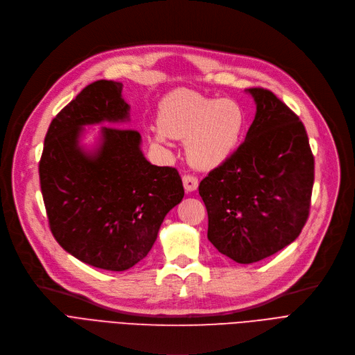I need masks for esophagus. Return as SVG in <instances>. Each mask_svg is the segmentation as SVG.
<instances>
[{
	"label": "esophagus",
	"instance_id": "34e87169",
	"mask_svg": "<svg viewBox=\"0 0 355 355\" xmlns=\"http://www.w3.org/2000/svg\"><path fill=\"white\" fill-rule=\"evenodd\" d=\"M182 182H183V188H184V191H187V192H195L198 189L199 182L192 175H184L182 178Z\"/></svg>",
	"mask_w": 355,
	"mask_h": 355
}]
</instances>
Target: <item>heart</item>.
Here are the masks:
<instances>
[{
    "mask_svg": "<svg viewBox=\"0 0 355 355\" xmlns=\"http://www.w3.org/2000/svg\"><path fill=\"white\" fill-rule=\"evenodd\" d=\"M157 131L151 140L164 146L167 137L184 140L188 162L200 171L224 164L237 151L245 132L247 115L234 99H216L192 91H176L163 99Z\"/></svg>",
    "mask_w": 355,
    "mask_h": 355,
    "instance_id": "obj_1",
    "label": "heart"
}]
</instances>
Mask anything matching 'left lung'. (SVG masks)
Returning a JSON list of instances; mask_svg holds the SVG:
<instances>
[{"instance_id":"1","label":"left lung","mask_w":355,"mask_h":355,"mask_svg":"<svg viewBox=\"0 0 355 355\" xmlns=\"http://www.w3.org/2000/svg\"><path fill=\"white\" fill-rule=\"evenodd\" d=\"M256 116L244 143L200 182L208 240L240 264L273 256L305 225L313 156L299 116L267 89H245Z\"/></svg>"}]
</instances>
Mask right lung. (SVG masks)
<instances>
[{"label":"right lung","mask_w":355,"mask_h":355,"mask_svg":"<svg viewBox=\"0 0 355 355\" xmlns=\"http://www.w3.org/2000/svg\"><path fill=\"white\" fill-rule=\"evenodd\" d=\"M128 121L123 83L96 80L53 118L39 164L53 237L78 260L110 272L148 254L184 195L175 167L151 164L140 134L116 128ZM92 125L103 127L89 146L83 139Z\"/></svg>","instance_id":"1"}]
</instances>
